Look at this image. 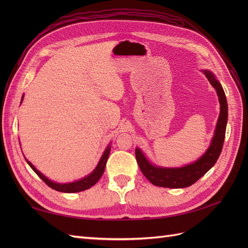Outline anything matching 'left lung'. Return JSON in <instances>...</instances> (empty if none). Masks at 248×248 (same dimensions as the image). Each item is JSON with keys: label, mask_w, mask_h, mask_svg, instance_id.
I'll return each mask as SVG.
<instances>
[{"label": "left lung", "mask_w": 248, "mask_h": 248, "mask_svg": "<svg viewBox=\"0 0 248 248\" xmlns=\"http://www.w3.org/2000/svg\"><path fill=\"white\" fill-rule=\"evenodd\" d=\"M204 73L209 79L210 84L216 90L220 103V114L211 145L208 148L206 153L196 162L179 169H163L154 167L147 160L140 150L137 148L136 157L141 172L150 182L156 186L168 187V188H184V187L192 185L214 166L221 153L228 122L227 98L220 82L215 78L213 73L208 70H205Z\"/></svg>", "instance_id": "left-lung-1"}]
</instances>
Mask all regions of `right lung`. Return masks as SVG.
I'll use <instances>...</instances> for the list:
<instances>
[{"label": "right lung", "instance_id": "right-lung-1", "mask_svg": "<svg viewBox=\"0 0 248 248\" xmlns=\"http://www.w3.org/2000/svg\"><path fill=\"white\" fill-rule=\"evenodd\" d=\"M22 99H24V96H22ZM22 99H21V101H22ZM109 152H110V146H108L107 148V150L104 151V153L101 157V159L98 163V166L96 167L94 171L91 172V174H90L89 176L85 177L84 179H81V180H78V181L72 182V183H66V184H60V183L51 182L50 180H48L46 176L42 175L41 172L38 170H37L31 162L28 161L27 159L26 160L29 163V166L32 168V170L36 172L37 175L40 177V179L43 180L44 183L50 187V188L55 189L57 191H61V192H78V191L89 189L90 187H92L93 185H95L97 183V181H98V180L101 178L103 171H104V169H106V164H107V161H108V158Z\"/></svg>", "mask_w": 248, "mask_h": 248}]
</instances>
